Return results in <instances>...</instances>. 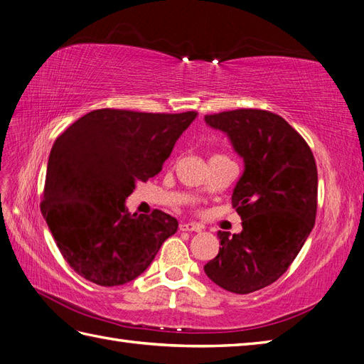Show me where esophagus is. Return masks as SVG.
Listing matches in <instances>:
<instances>
[{"mask_svg":"<svg viewBox=\"0 0 364 364\" xmlns=\"http://www.w3.org/2000/svg\"><path fill=\"white\" fill-rule=\"evenodd\" d=\"M201 230H203V228H201L200 225H197V223H184V222L180 223V231H189V232L196 231V232H201Z\"/></svg>","mask_w":364,"mask_h":364,"instance_id":"obj_1","label":"esophagus"}]
</instances>
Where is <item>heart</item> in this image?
Listing matches in <instances>:
<instances>
[{"label": "heart", "instance_id": "1", "mask_svg": "<svg viewBox=\"0 0 364 364\" xmlns=\"http://www.w3.org/2000/svg\"><path fill=\"white\" fill-rule=\"evenodd\" d=\"M214 156H215V155H214Z\"/></svg>", "mask_w": 364, "mask_h": 364}]
</instances>
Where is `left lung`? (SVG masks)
Here are the masks:
<instances>
[{"mask_svg": "<svg viewBox=\"0 0 364 364\" xmlns=\"http://www.w3.org/2000/svg\"><path fill=\"white\" fill-rule=\"evenodd\" d=\"M205 121L230 136L245 163L232 192L243 230L218 231L222 248L205 273L228 291L252 293L289 269L314 230L316 163L306 139L272 112L240 108L206 114Z\"/></svg>", "mask_w": 364, "mask_h": 364, "instance_id": "8db88e82", "label": "left lung"}]
</instances>
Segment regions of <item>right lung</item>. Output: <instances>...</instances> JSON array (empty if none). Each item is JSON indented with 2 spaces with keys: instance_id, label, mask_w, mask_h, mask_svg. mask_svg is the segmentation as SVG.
I'll return each mask as SVG.
<instances>
[{
  "instance_id": "obj_1",
  "label": "right lung",
  "mask_w": 364,
  "mask_h": 364,
  "mask_svg": "<svg viewBox=\"0 0 364 364\" xmlns=\"http://www.w3.org/2000/svg\"><path fill=\"white\" fill-rule=\"evenodd\" d=\"M197 112L141 113L100 108L71 124L50 149L41 214L63 259L75 273L102 287L136 279L176 218L155 209L130 214L125 198L136 181L161 172Z\"/></svg>"
}]
</instances>
